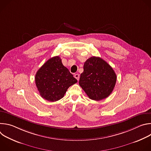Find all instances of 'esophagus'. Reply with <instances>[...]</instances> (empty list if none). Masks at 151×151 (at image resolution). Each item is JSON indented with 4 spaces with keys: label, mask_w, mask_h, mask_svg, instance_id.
I'll return each instance as SVG.
<instances>
[{
    "label": "esophagus",
    "mask_w": 151,
    "mask_h": 151,
    "mask_svg": "<svg viewBox=\"0 0 151 151\" xmlns=\"http://www.w3.org/2000/svg\"><path fill=\"white\" fill-rule=\"evenodd\" d=\"M74 77H75L78 81H79V75L78 73L75 74V75H74Z\"/></svg>",
    "instance_id": "34e87169"
}]
</instances>
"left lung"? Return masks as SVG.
I'll return each mask as SVG.
<instances>
[{
    "mask_svg": "<svg viewBox=\"0 0 151 151\" xmlns=\"http://www.w3.org/2000/svg\"><path fill=\"white\" fill-rule=\"evenodd\" d=\"M116 81L112 68L102 58L93 56L85 62L79 84L90 99L99 101L112 93Z\"/></svg>",
    "mask_w": 151,
    "mask_h": 151,
    "instance_id": "8db88e82",
    "label": "left lung"
}]
</instances>
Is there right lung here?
<instances>
[{
  "mask_svg": "<svg viewBox=\"0 0 151 151\" xmlns=\"http://www.w3.org/2000/svg\"><path fill=\"white\" fill-rule=\"evenodd\" d=\"M59 56L50 58L36 72L35 83L41 97L49 101L62 99L71 85L77 82Z\"/></svg>",
  "mask_w": 151,
  "mask_h": 151,
  "instance_id": "1",
  "label": "right lung"
}]
</instances>
